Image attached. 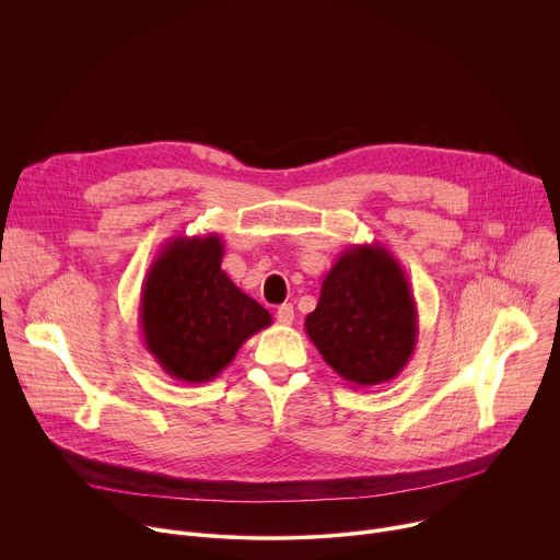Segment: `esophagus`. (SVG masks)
Listing matches in <instances>:
<instances>
[{
	"label": "esophagus",
	"instance_id": "1",
	"mask_svg": "<svg viewBox=\"0 0 560 560\" xmlns=\"http://www.w3.org/2000/svg\"><path fill=\"white\" fill-rule=\"evenodd\" d=\"M277 322H279L281 326H290V324L294 322V307H292L290 303L279 305V310H277Z\"/></svg>",
	"mask_w": 560,
	"mask_h": 560
}]
</instances>
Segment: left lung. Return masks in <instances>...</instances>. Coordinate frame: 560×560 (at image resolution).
Wrapping results in <instances>:
<instances>
[{"label":"left lung","instance_id":"8db88e82","mask_svg":"<svg viewBox=\"0 0 560 560\" xmlns=\"http://www.w3.org/2000/svg\"><path fill=\"white\" fill-rule=\"evenodd\" d=\"M305 332L324 361L354 387L392 381L417 348L410 281L381 244L350 246L324 279Z\"/></svg>","mask_w":560,"mask_h":560}]
</instances>
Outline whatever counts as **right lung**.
<instances>
[{
	"label": "right lung",
	"instance_id": "1",
	"mask_svg": "<svg viewBox=\"0 0 560 560\" xmlns=\"http://www.w3.org/2000/svg\"><path fill=\"white\" fill-rule=\"evenodd\" d=\"M219 234L173 236L141 285L139 326L145 350L184 383L212 381L253 335L272 324L270 312L221 270Z\"/></svg>",
	"mask_w": 560,
	"mask_h": 560
}]
</instances>
